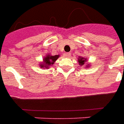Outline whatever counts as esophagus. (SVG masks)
I'll return each instance as SVG.
<instances>
[{"mask_svg":"<svg viewBox=\"0 0 124 124\" xmlns=\"http://www.w3.org/2000/svg\"><path fill=\"white\" fill-rule=\"evenodd\" d=\"M70 53L69 52H66V53H64V56L66 57H68L69 56H70Z\"/></svg>","mask_w":124,"mask_h":124,"instance_id":"34e87169","label":"esophagus"}]
</instances>
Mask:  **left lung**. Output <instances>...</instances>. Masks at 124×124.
<instances>
[{"mask_svg":"<svg viewBox=\"0 0 124 124\" xmlns=\"http://www.w3.org/2000/svg\"><path fill=\"white\" fill-rule=\"evenodd\" d=\"M78 63H79V65H80V66H84V65L85 64V62L87 61L86 60V58H83V57H79V58H78ZM90 66L88 65H86V67H88Z\"/></svg>","mask_w":124,"mask_h":124,"instance_id":"left-lung-1","label":"left lung"}]
</instances>
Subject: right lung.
<instances>
[{
  "label": "right lung",
  "mask_w": 124,
  "mask_h": 124,
  "mask_svg": "<svg viewBox=\"0 0 124 124\" xmlns=\"http://www.w3.org/2000/svg\"><path fill=\"white\" fill-rule=\"evenodd\" d=\"M59 55H55V56H51L50 54H48L44 58L43 62L42 63V64L40 65L41 68H48L49 66H50L54 64L55 61L59 58Z\"/></svg>",
  "instance_id": "1"
}]
</instances>
